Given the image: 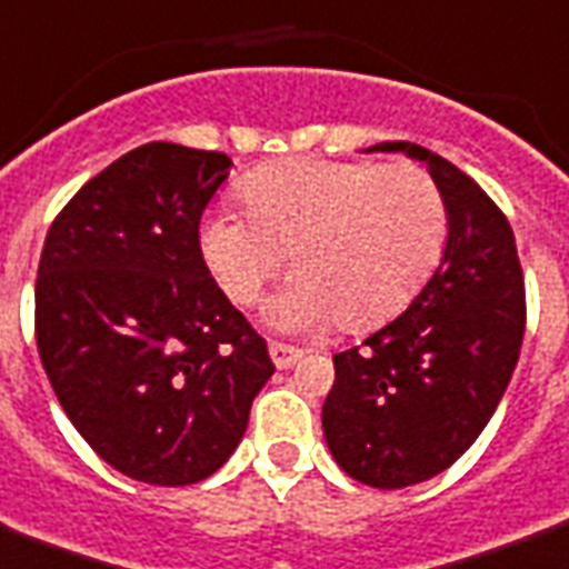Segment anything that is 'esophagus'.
Listing matches in <instances>:
<instances>
[{
    "instance_id": "1",
    "label": "esophagus",
    "mask_w": 569,
    "mask_h": 569,
    "mask_svg": "<svg viewBox=\"0 0 569 569\" xmlns=\"http://www.w3.org/2000/svg\"><path fill=\"white\" fill-rule=\"evenodd\" d=\"M268 355H271V361H274L277 370H289L295 363L301 361V349H295V346H286V342H271L268 346Z\"/></svg>"
}]
</instances>
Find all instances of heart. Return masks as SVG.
Wrapping results in <instances>:
<instances>
[{
    "label": "heart",
    "mask_w": 569,
    "mask_h": 569,
    "mask_svg": "<svg viewBox=\"0 0 569 569\" xmlns=\"http://www.w3.org/2000/svg\"><path fill=\"white\" fill-rule=\"evenodd\" d=\"M241 202L247 214L206 217L199 253L238 307L259 301L289 253L295 274L266 310L286 333L385 322L427 283L448 238L445 197L415 163L280 160L247 176Z\"/></svg>",
    "instance_id": "heart-1"
}]
</instances>
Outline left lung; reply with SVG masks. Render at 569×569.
Wrapping results in <instances>:
<instances>
[{"label":"left lung","instance_id":"8db88e82","mask_svg":"<svg viewBox=\"0 0 569 569\" xmlns=\"http://www.w3.org/2000/svg\"><path fill=\"white\" fill-rule=\"evenodd\" d=\"M367 151L427 163L448 206L436 274L393 322L333 355L322 406L337 466L367 487L402 489L453 466L498 409L522 349L526 283L507 217L462 169L418 142Z\"/></svg>","mask_w":569,"mask_h":569}]
</instances>
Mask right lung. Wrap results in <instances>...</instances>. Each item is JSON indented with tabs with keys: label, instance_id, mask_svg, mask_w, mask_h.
I'll return each mask as SVG.
<instances>
[{
	"label": "right lung",
	"instance_id": "1",
	"mask_svg": "<svg viewBox=\"0 0 569 569\" xmlns=\"http://www.w3.org/2000/svg\"><path fill=\"white\" fill-rule=\"evenodd\" d=\"M232 160L146 142L86 181L43 241L38 352L82 439L121 475L188 487L223 466L274 363L199 253Z\"/></svg>",
	"mask_w": 569,
	"mask_h": 569
}]
</instances>
